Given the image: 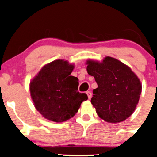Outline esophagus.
I'll return each mask as SVG.
<instances>
[{"label": "esophagus", "instance_id": "esophagus-1", "mask_svg": "<svg viewBox=\"0 0 157 157\" xmlns=\"http://www.w3.org/2000/svg\"><path fill=\"white\" fill-rule=\"evenodd\" d=\"M86 94H87L88 98H89V99H90L91 97H92V93H91L90 91H87V92H86Z\"/></svg>", "mask_w": 157, "mask_h": 157}]
</instances>
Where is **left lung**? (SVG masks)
<instances>
[{
  "mask_svg": "<svg viewBox=\"0 0 157 157\" xmlns=\"http://www.w3.org/2000/svg\"><path fill=\"white\" fill-rule=\"evenodd\" d=\"M86 64L88 74L98 84L91 103L98 116L109 123L126 120L135 111L142 92L137 76L130 67L110 56L101 63L88 60Z\"/></svg>",
  "mask_w": 157,
  "mask_h": 157,
  "instance_id": "obj_1",
  "label": "left lung"
}]
</instances>
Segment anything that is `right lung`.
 I'll list each match as a JSON object with an SVG mask.
<instances>
[{"mask_svg":"<svg viewBox=\"0 0 157 157\" xmlns=\"http://www.w3.org/2000/svg\"><path fill=\"white\" fill-rule=\"evenodd\" d=\"M74 65L57 59L45 65L31 80L30 95L37 111L46 119L63 122L77 113L86 93L78 91V79L71 76Z\"/></svg>","mask_w":157,"mask_h":157,"instance_id":"obj_1","label":"right lung"}]
</instances>
